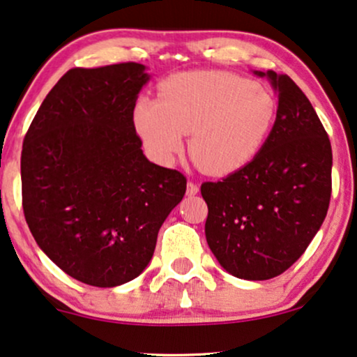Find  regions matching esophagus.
Instances as JSON below:
<instances>
[{"instance_id": "esophagus-1", "label": "esophagus", "mask_w": 357, "mask_h": 357, "mask_svg": "<svg viewBox=\"0 0 357 357\" xmlns=\"http://www.w3.org/2000/svg\"><path fill=\"white\" fill-rule=\"evenodd\" d=\"M197 193H199V185H197V183H193V182H188L187 183V195H197Z\"/></svg>"}]
</instances>
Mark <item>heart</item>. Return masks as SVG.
<instances>
[{"mask_svg":"<svg viewBox=\"0 0 357 357\" xmlns=\"http://www.w3.org/2000/svg\"><path fill=\"white\" fill-rule=\"evenodd\" d=\"M278 114L271 92L222 71H188L165 79L158 99L140 98L134 126L157 160L170 162L190 134L188 153L208 175L250 164L270 139Z\"/></svg>","mask_w":357,"mask_h":357,"instance_id":"b5f03b06","label":"heart"}]
</instances>
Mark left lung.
<instances>
[{"instance_id":"8db88e82","label":"left lung","mask_w":357,"mask_h":357,"mask_svg":"<svg viewBox=\"0 0 357 357\" xmlns=\"http://www.w3.org/2000/svg\"><path fill=\"white\" fill-rule=\"evenodd\" d=\"M278 94L263 151L220 182H205V236L218 263L241 280H270L305 253L331 199V142L318 114L286 74L253 71Z\"/></svg>"}]
</instances>
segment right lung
Wrapping results in <instances>:
<instances>
[{"label": "right lung", "mask_w": 357, "mask_h": 357, "mask_svg": "<svg viewBox=\"0 0 357 357\" xmlns=\"http://www.w3.org/2000/svg\"><path fill=\"white\" fill-rule=\"evenodd\" d=\"M149 79L139 63L69 69L26 132V222L50 259L86 284L137 278L185 195L187 178L140 149L134 107Z\"/></svg>", "instance_id": "1"}]
</instances>
